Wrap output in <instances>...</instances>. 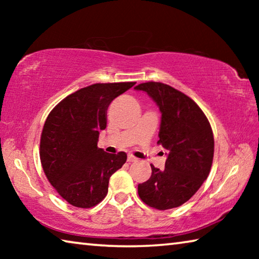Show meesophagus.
<instances>
[{
	"label": "esophagus",
	"instance_id": "1",
	"mask_svg": "<svg viewBox=\"0 0 259 259\" xmlns=\"http://www.w3.org/2000/svg\"><path fill=\"white\" fill-rule=\"evenodd\" d=\"M126 160H128V162H136V161H137V159H136V157L134 155H131V154L128 155V159H126Z\"/></svg>",
	"mask_w": 259,
	"mask_h": 259
}]
</instances>
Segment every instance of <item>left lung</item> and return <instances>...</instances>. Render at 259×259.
<instances>
[{"mask_svg":"<svg viewBox=\"0 0 259 259\" xmlns=\"http://www.w3.org/2000/svg\"><path fill=\"white\" fill-rule=\"evenodd\" d=\"M154 100L161 112L159 140L166 150L165 168L151 164L148 181L138 194L152 208H176L190 200L207 179L213 159V135L207 116L194 100L161 82L135 87Z\"/></svg>","mask_w":259,"mask_h":259,"instance_id":"obj_1","label":"left lung"}]
</instances>
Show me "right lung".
<instances>
[{
    "mask_svg": "<svg viewBox=\"0 0 259 259\" xmlns=\"http://www.w3.org/2000/svg\"><path fill=\"white\" fill-rule=\"evenodd\" d=\"M136 82L96 83L67 96L52 109L43 126L40 159L43 171L58 194L77 208L103 201L112 175L125 163L126 154H109L97 143L107 124L113 99Z\"/></svg>",
    "mask_w": 259,
    "mask_h": 259,
    "instance_id": "obj_1",
    "label": "right lung"
}]
</instances>
